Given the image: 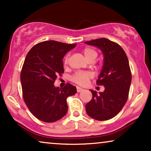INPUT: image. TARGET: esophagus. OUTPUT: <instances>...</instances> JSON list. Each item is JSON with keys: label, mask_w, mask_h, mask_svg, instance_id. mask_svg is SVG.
<instances>
[{"label": "esophagus", "mask_w": 151, "mask_h": 151, "mask_svg": "<svg viewBox=\"0 0 151 151\" xmlns=\"http://www.w3.org/2000/svg\"><path fill=\"white\" fill-rule=\"evenodd\" d=\"M83 90H84L83 88H80V87H79V86H77V91H78V93L82 91H83Z\"/></svg>", "instance_id": "1"}]
</instances>
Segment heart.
Returning a JSON list of instances; mask_svg holds the SVG:
<instances>
[{
    "label": "heart",
    "instance_id": "heart-1",
    "mask_svg": "<svg viewBox=\"0 0 151 151\" xmlns=\"http://www.w3.org/2000/svg\"><path fill=\"white\" fill-rule=\"evenodd\" d=\"M82 53L88 62H93L96 58L98 57V52L94 49L90 48V47H86L83 49ZM69 55H66L64 58L63 63L64 65H66L69 62ZM92 78V74L88 71H78L76 72L71 76V80L75 83L79 84V85L84 86L86 84L91 78Z\"/></svg>",
    "mask_w": 151,
    "mask_h": 151
}]
</instances>
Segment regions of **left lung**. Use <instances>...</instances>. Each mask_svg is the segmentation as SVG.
I'll return each instance as SVG.
<instances>
[{
  "mask_svg": "<svg viewBox=\"0 0 151 151\" xmlns=\"http://www.w3.org/2000/svg\"><path fill=\"white\" fill-rule=\"evenodd\" d=\"M84 43L98 47L104 55L103 66L97 80L98 85L104 86L100 92L90 90L93 97L86 104L88 116L96 120H108L119 113L127 102L131 83L129 60L118 44L106 38H99Z\"/></svg>",
  "mask_w": 151,
  "mask_h": 151,
  "instance_id": "1",
  "label": "left lung"
}]
</instances>
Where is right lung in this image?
<instances>
[{
	"label": "right lung",
	"instance_id": "1",
	"mask_svg": "<svg viewBox=\"0 0 151 151\" xmlns=\"http://www.w3.org/2000/svg\"><path fill=\"white\" fill-rule=\"evenodd\" d=\"M76 45L44 41L34 45L27 55L20 73L22 96L31 113L41 121L53 122L65 116L67 98L77 92L69 83L63 88L53 84L64 72V56Z\"/></svg>",
	"mask_w": 151,
	"mask_h": 151
}]
</instances>
